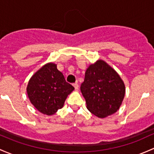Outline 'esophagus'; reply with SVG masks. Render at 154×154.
I'll return each instance as SVG.
<instances>
[{"instance_id": "obj_1", "label": "esophagus", "mask_w": 154, "mask_h": 154, "mask_svg": "<svg viewBox=\"0 0 154 154\" xmlns=\"http://www.w3.org/2000/svg\"><path fill=\"white\" fill-rule=\"evenodd\" d=\"M73 85H74V88H75L76 90H77V89H78V87H79V85H78V83H77V82H74V83L73 84Z\"/></svg>"}]
</instances>
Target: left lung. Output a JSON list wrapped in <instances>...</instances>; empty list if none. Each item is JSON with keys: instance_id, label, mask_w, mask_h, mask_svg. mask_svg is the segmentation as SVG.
Segmentation results:
<instances>
[{"instance_id": "1", "label": "left lung", "mask_w": 154, "mask_h": 154, "mask_svg": "<svg viewBox=\"0 0 154 154\" xmlns=\"http://www.w3.org/2000/svg\"><path fill=\"white\" fill-rule=\"evenodd\" d=\"M80 90L88 111L100 118L116 113L125 94L121 77L102 60L88 66Z\"/></svg>"}]
</instances>
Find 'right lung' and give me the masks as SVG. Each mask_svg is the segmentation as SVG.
Returning a JSON list of instances; mask_svg holds the SVG:
<instances>
[{
    "label": "right lung",
    "instance_id": "add662e5",
    "mask_svg": "<svg viewBox=\"0 0 154 154\" xmlns=\"http://www.w3.org/2000/svg\"><path fill=\"white\" fill-rule=\"evenodd\" d=\"M74 89L53 63L44 65L35 73L26 88L31 103L40 113L48 116L63 108L68 95Z\"/></svg>",
    "mask_w": 154,
    "mask_h": 154
}]
</instances>
